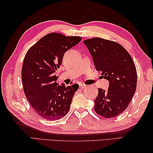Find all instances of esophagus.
<instances>
[{"instance_id":"34e87169","label":"esophagus","mask_w":153,"mask_h":153,"mask_svg":"<svg viewBox=\"0 0 153 153\" xmlns=\"http://www.w3.org/2000/svg\"><path fill=\"white\" fill-rule=\"evenodd\" d=\"M87 87L86 85H85V84H80L79 85V87L81 89H83V88H85V87Z\"/></svg>"}]
</instances>
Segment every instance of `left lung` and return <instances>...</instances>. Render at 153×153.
<instances>
[{"label":"left lung","mask_w":153,"mask_h":153,"mask_svg":"<svg viewBox=\"0 0 153 153\" xmlns=\"http://www.w3.org/2000/svg\"><path fill=\"white\" fill-rule=\"evenodd\" d=\"M97 71L109 82L107 91L99 88L94 109L97 114L114 118L128 106L137 87V71L131 55L121 45L99 37L83 41Z\"/></svg>","instance_id":"8db88e82"}]
</instances>
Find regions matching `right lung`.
Wrapping results in <instances>:
<instances>
[{"label":"right lung","instance_id":"add662e5","mask_svg":"<svg viewBox=\"0 0 153 153\" xmlns=\"http://www.w3.org/2000/svg\"><path fill=\"white\" fill-rule=\"evenodd\" d=\"M82 37L58 33L46 35L25 54L22 70L24 91L34 111L50 121L66 115L79 85H58L54 72L66 51L78 44Z\"/></svg>","mask_w":153,"mask_h":153}]
</instances>
